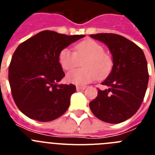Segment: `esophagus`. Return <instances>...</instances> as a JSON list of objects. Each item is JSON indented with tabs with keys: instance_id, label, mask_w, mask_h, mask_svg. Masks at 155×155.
I'll return each instance as SVG.
<instances>
[{
	"instance_id": "esophagus-1",
	"label": "esophagus",
	"mask_w": 155,
	"mask_h": 155,
	"mask_svg": "<svg viewBox=\"0 0 155 155\" xmlns=\"http://www.w3.org/2000/svg\"><path fill=\"white\" fill-rule=\"evenodd\" d=\"M85 88H86V87H84V86H77V87H76V89L78 91H83V90H84Z\"/></svg>"
}]
</instances>
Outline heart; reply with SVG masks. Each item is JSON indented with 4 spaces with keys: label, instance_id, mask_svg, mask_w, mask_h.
Wrapping results in <instances>:
<instances>
[{
    "label": "heart",
    "instance_id": "b5f03b06",
    "mask_svg": "<svg viewBox=\"0 0 155 155\" xmlns=\"http://www.w3.org/2000/svg\"><path fill=\"white\" fill-rule=\"evenodd\" d=\"M75 52L64 48L60 52L58 61L62 68L71 71L83 62L84 68L68 74L67 81L76 85H85L94 80L104 79L113 69V58L104 52L102 45L92 39H85L76 44Z\"/></svg>",
    "mask_w": 155,
    "mask_h": 155
}]
</instances>
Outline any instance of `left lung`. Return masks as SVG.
I'll use <instances>...</instances> for the list:
<instances>
[{
	"mask_svg": "<svg viewBox=\"0 0 155 155\" xmlns=\"http://www.w3.org/2000/svg\"><path fill=\"white\" fill-rule=\"evenodd\" d=\"M104 42L113 55V66L102 83L109 88L98 89L89 103L97 118L109 124H120L137 112L148 84L147 64L143 50L132 41L113 33L90 35Z\"/></svg>",
	"mask_w": 155,
	"mask_h": 155,
	"instance_id": "8db88e82",
	"label": "left lung"
}]
</instances>
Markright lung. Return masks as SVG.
Here are the masks:
<instances>
[{
  "label": "right lung",
  "instance_id": "add662e5",
  "mask_svg": "<svg viewBox=\"0 0 155 155\" xmlns=\"http://www.w3.org/2000/svg\"><path fill=\"white\" fill-rule=\"evenodd\" d=\"M84 35H67L45 30L19 45L8 69L12 97L23 114L49 122L62 116L76 91L72 84H59L65 76L59 53Z\"/></svg>",
  "mask_w": 155,
  "mask_h": 155
}]
</instances>
